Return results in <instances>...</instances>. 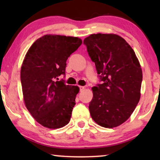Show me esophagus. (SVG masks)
<instances>
[{
    "label": "esophagus",
    "instance_id": "1",
    "mask_svg": "<svg viewBox=\"0 0 160 160\" xmlns=\"http://www.w3.org/2000/svg\"><path fill=\"white\" fill-rule=\"evenodd\" d=\"M79 88H80V91H82V90H84V89H85V87H84V86H79Z\"/></svg>",
    "mask_w": 160,
    "mask_h": 160
}]
</instances>
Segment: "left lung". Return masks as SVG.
<instances>
[{
  "mask_svg": "<svg viewBox=\"0 0 160 160\" xmlns=\"http://www.w3.org/2000/svg\"><path fill=\"white\" fill-rule=\"evenodd\" d=\"M83 43L103 81L92 88L90 115L100 126L115 128L128 120L139 102L140 62L131 46L117 34H93Z\"/></svg>",
  "mask_w": 160,
  "mask_h": 160,
  "instance_id": "8db88e82",
  "label": "left lung"
}]
</instances>
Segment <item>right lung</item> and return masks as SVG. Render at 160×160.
<instances>
[{"label":"right lung","mask_w":160,"mask_h":160,"mask_svg":"<svg viewBox=\"0 0 160 160\" xmlns=\"http://www.w3.org/2000/svg\"><path fill=\"white\" fill-rule=\"evenodd\" d=\"M82 42L78 37L46 34L33 43L24 58L20 70L24 102L46 128H60L70 120L80 89L58 80L65 75L67 59Z\"/></svg>","instance_id":"obj_1"}]
</instances>
